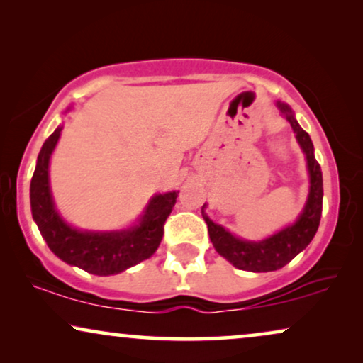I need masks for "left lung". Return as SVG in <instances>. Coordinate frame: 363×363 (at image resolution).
<instances>
[{
	"mask_svg": "<svg viewBox=\"0 0 363 363\" xmlns=\"http://www.w3.org/2000/svg\"><path fill=\"white\" fill-rule=\"evenodd\" d=\"M276 106L282 116H286L287 122L291 123L292 130L296 133V140L306 155L307 173H309V195H307L306 205L297 220L264 240L247 241L235 236L225 226L210 220V216L205 213L206 205L201 208L203 220L206 221L210 240L218 255H221L228 262L242 271L269 272L284 267L301 251L306 250L312 238L315 236L320 223L324 186H322L320 165L314 155V145H312L309 133L302 130L297 122L294 111L281 101H277Z\"/></svg>",
	"mask_w": 363,
	"mask_h": 363,
	"instance_id": "left-lung-1",
	"label": "left lung"
}]
</instances>
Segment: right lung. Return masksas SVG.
I'll return each instance as SVG.
<instances>
[{
  "instance_id": "right-lung-1",
  "label": "right lung",
  "mask_w": 363,
  "mask_h": 363,
  "mask_svg": "<svg viewBox=\"0 0 363 363\" xmlns=\"http://www.w3.org/2000/svg\"><path fill=\"white\" fill-rule=\"evenodd\" d=\"M59 125L43 143L38 155L29 198L33 220L59 259L96 276H112L150 257L160 246L163 223L175 206L178 191L153 195L137 223L123 230H79L59 215L49 183V162L61 137Z\"/></svg>"
}]
</instances>
